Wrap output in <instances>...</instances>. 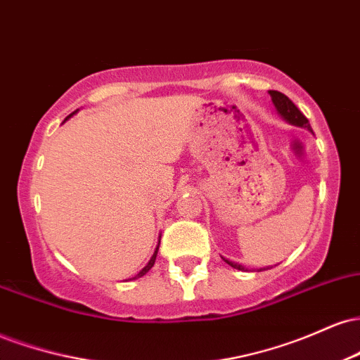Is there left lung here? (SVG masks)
<instances>
[{"label":"left lung","mask_w":360,"mask_h":360,"mask_svg":"<svg viewBox=\"0 0 360 360\" xmlns=\"http://www.w3.org/2000/svg\"><path fill=\"white\" fill-rule=\"evenodd\" d=\"M269 94H271V100H272V103H274L276 110H278V113H279L281 117H283L284 120H286L288 123H291V125H296V127L308 128L309 131H313V130H311V127H309L308 118L304 117L303 113H301L298 106H296L295 103H292L291 100H289V98L286 96V94L279 93V91H269ZM223 260H225V262L229 264V266H232L233 269H238V271H243V269H245V267H243L242 264L232 262V260H229V259H225V257H223Z\"/></svg>","instance_id":"obj_1"}]
</instances>
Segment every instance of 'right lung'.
I'll return each instance as SVG.
<instances>
[{"label":"right lung","instance_id":"right-lung-1","mask_svg":"<svg viewBox=\"0 0 360 360\" xmlns=\"http://www.w3.org/2000/svg\"><path fill=\"white\" fill-rule=\"evenodd\" d=\"M74 113H76V111H74ZM74 113H71V115H69V117H68V118H65V120H69V118H71ZM65 120H64V122H65ZM159 243H160V240H159ZM159 243H157V247H155V252H154V255H152V257H150V260H148V262H147V266H146V267H143V269H142V271H140L137 276H134V278H131V279H137V278H142V276H146V274H147V272L152 269V266H154V264H155V257H157V250H159Z\"/></svg>","mask_w":360,"mask_h":360}]
</instances>
